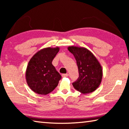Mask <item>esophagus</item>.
I'll list each match as a JSON object with an SVG mask.
<instances>
[{"label":"esophagus","mask_w":129,"mask_h":129,"mask_svg":"<svg viewBox=\"0 0 129 129\" xmlns=\"http://www.w3.org/2000/svg\"><path fill=\"white\" fill-rule=\"evenodd\" d=\"M68 73H66V74H62V77H68Z\"/></svg>","instance_id":"34e87169"}]
</instances>
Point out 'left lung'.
<instances>
[{
  "instance_id": "obj_1",
  "label": "left lung",
  "mask_w": 129,
  "mask_h": 129,
  "mask_svg": "<svg viewBox=\"0 0 129 129\" xmlns=\"http://www.w3.org/2000/svg\"><path fill=\"white\" fill-rule=\"evenodd\" d=\"M68 51L73 54L78 66L79 77L72 85L75 89L82 94L95 90L101 84L102 69L95 56L86 48L69 46Z\"/></svg>"
}]
</instances>
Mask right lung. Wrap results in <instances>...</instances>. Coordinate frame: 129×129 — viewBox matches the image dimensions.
Wrapping results in <instances>:
<instances>
[{
	"label": "right lung",
	"mask_w": 129,
	"mask_h": 129,
	"mask_svg": "<svg viewBox=\"0 0 129 129\" xmlns=\"http://www.w3.org/2000/svg\"><path fill=\"white\" fill-rule=\"evenodd\" d=\"M60 48L47 47L34 54L28 62L25 72L28 86L39 94L46 95L58 85L61 76L52 64Z\"/></svg>",
	"instance_id": "1"
}]
</instances>
